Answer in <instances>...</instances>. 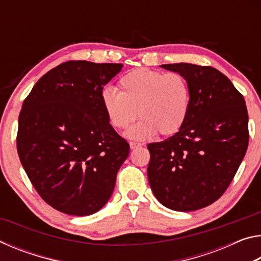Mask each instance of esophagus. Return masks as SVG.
I'll use <instances>...</instances> for the list:
<instances>
[{
  "mask_svg": "<svg viewBox=\"0 0 261 261\" xmlns=\"http://www.w3.org/2000/svg\"><path fill=\"white\" fill-rule=\"evenodd\" d=\"M141 144L140 143H136V141H130V148L135 149L137 147H140Z\"/></svg>",
  "mask_w": 261,
  "mask_h": 261,
  "instance_id": "obj_1",
  "label": "esophagus"
}]
</instances>
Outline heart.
I'll return each mask as SVG.
<instances>
[{"instance_id":"heart-1","label":"heart","mask_w":261,"mask_h":261,"mask_svg":"<svg viewBox=\"0 0 261 261\" xmlns=\"http://www.w3.org/2000/svg\"><path fill=\"white\" fill-rule=\"evenodd\" d=\"M118 92L105 88L101 106L109 124L122 130L136 120L140 121L127 131L134 139L155 135L170 136L180 130L191 107V88L188 79L178 72L136 69L120 78Z\"/></svg>"}]
</instances>
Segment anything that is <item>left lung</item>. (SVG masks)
I'll list each match as a JSON object with an SVG mask.
<instances>
[{"instance_id": "1", "label": "left lung", "mask_w": 261, "mask_h": 261, "mask_svg": "<svg viewBox=\"0 0 261 261\" xmlns=\"http://www.w3.org/2000/svg\"><path fill=\"white\" fill-rule=\"evenodd\" d=\"M182 73L191 88L187 121L174 136L151 143L147 176L156 199L173 211L213 204L235 177L249 145L244 96L215 68L163 64Z\"/></svg>"}]
</instances>
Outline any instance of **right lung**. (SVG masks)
<instances>
[{
	"label": "right lung",
	"mask_w": 261,
	"mask_h": 261,
	"mask_svg": "<svg viewBox=\"0 0 261 261\" xmlns=\"http://www.w3.org/2000/svg\"><path fill=\"white\" fill-rule=\"evenodd\" d=\"M121 63L68 61L39 79L19 113L17 152L31 183L53 208L91 215L112 196L130 146L101 106Z\"/></svg>",
	"instance_id": "right-lung-1"
}]
</instances>
